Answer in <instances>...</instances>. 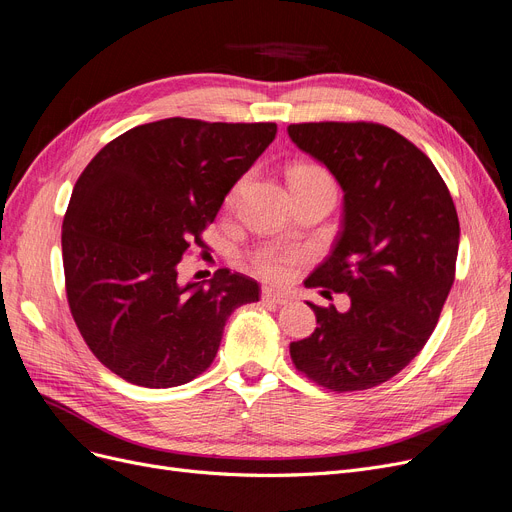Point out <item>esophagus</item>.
I'll return each mask as SVG.
<instances>
[{
  "mask_svg": "<svg viewBox=\"0 0 512 512\" xmlns=\"http://www.w3.org/2000/svg\"><path fill=\"white\" fill-rule=\"evenodd\" d=\"M261 299H263L265 303H274V305H284V303L291 301V297H288L286 293L274 291V288H263Z\"/></svg>",
  "mask_w": 512,
  "mask_h": 512,
  "instance_id": "1",
  "label": "esophagus"
}]
</instances>
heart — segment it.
I'll list each match as a JSON object with an SVG mask.
<instances>
[{"label": "heart", "mask_w": 512, "mask_h": 512, "mask_svg": "<svg viewBox=\"0 0 512 512\" xmlns=\"http://www.w3.org/2000/svg\"><path fill=\"white\" fill-rule=\"evenodd\" d=\"M288 184L291 188L297 186H332V177L330 173L316 165V163H297L291 169H288ZM238 192V186L230 192L228 203H234V196ZM301 261V253L291 251V249H261L251 257L253 270L274 282H284L291 278L295 265Z\"/></svg>", "instance_id": "heart-1"}]
</instances>
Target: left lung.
<instances>
[{
    "instance_id": "1",
    "label": "left lung",
    "mask_w": 512,
    "mask_h": 512,
    "mask_svg": "<svg viewBox=\"0 0 512 512\" xmlns=\"http://www.w3.org/2000/svg\"><path fill=\"white\" fill-rule=\"evenodd\" d=\"M288 136L343 188V224L305 280L351 307L309 303L316 330L291 343L299 372L332 391H364L404 370L425 347L456 274L460 224L425 152L379 123H297Z\"/></svg>"
}]
</instances>
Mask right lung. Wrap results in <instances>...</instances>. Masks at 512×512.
<instances>
[{
    "mask_svg": "<svg viewBox=\"0 0 512 512\" xmlns=\"http://www.w3.org/2000/svg\"><path fill=\"white\" fill-rule=\"evenodd\" d=\"M276 123L163 119L108 142L62 221L66 299L83 341L127 383L165 389L203 374L232 311L259 284L221 268L177 282L190 244L276 138Z\"/></svg>",
    "mask_w": 512,
    "mask_h": 512,
    "instance_id": "obj_1",
    "label": "right lung"
}]
</instances>
